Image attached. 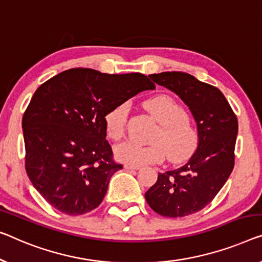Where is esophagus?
I'll use <instances>...</instances> for the list:
<instances>
[{
  "mask_svg": "<svg viewBox=\"0 0 262 262\" xmlns=\"http://www.w3.org/2000/svg\"><path fill=\"white\" fill-rule=\"evenodd\" d=\"M123 167H124V169H128V170H138V169H140L139 166H132V165H127V163Z\"/></svg>",
  "mask_w": 262,
  "mask_h": 262,
  "instance_id": "34e87169",
  "label": "esophagus"
}]
</instances>
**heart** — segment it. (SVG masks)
<instances>
[{
  "instance_id": "obj_1",
  "label": "heart",
  "mask_w": 262,
  "mask_h": 262,
  "mask_svg": "<svg viewBox=\"0 0 262 262\" xmlns=\"http://www.w3.org/2000/svg\"><path fill=\"white\" fill-rule=\"evenodd\" d=\"M144 108L160 123L154 143L141 144L127 140L115 146V156L121 162L132 166H143L160 162L167 153L173 162L188 159L199 144V133L187 113L173 97L158 95L144 102ZM128 103L116 104L104 115L107 135L113 140L122 138L128 118Z\"/></svg>"
}]
</instances>
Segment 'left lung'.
<instances>
[{"mask_svg": "<svg viewBox=\"0 0 262 262\" xmlns=\"http://www.w3.org/2000/svg\"><path fill=\"white\" fill-rule=\"evenodd\" d=\"M149 77L177 94L196 122L199 144L189 161L159 173L158 181L144 194L160 215L182 217L205 208L228 180L235 159L237 119L224 94L190 74L165 72Z\"/></svg>", "mask_w": 262, "mask_h": 262, "instance_id": "left-lung-1", "label": "left lung"}]
</instances>
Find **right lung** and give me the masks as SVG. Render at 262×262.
Instances as JSON below:
<instances>
[{"label":"right lung","instance_id":"obj_1","mask_svg":"<svg viewBox=\"0 0 262 262\" xmlns=\"http://www.w3.org/2000/svg\"><path fill=\"white\" fill-rule=\"evenodd\" d=\"M155 85L140 73L64 70L31 97L22 119L26 170L54 208L68 215L95 209L122 165L113 160L104 115Z\"/></svg>","mask_w":262,"mask_h":262}]
</instances>
